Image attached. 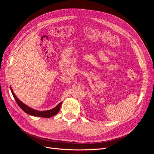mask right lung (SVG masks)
Listing matches in <instances>:
<instances>
[{
	"label": "right lung",
	"instance_id": "1",
	"mask_svg": "<svg viewBox=\"0 0 154 154\" xmlns=\"http://www.w3.org/2000/svg\"><path fill=\"white\" fill-rule=\"evenodd\" d=\"M10 89L14 98H15L18 106H19L26 113L33 116H37V117H41V118H49L52 117V116L56 115L58 112L62 103V101L60 102L57 106H55L53 109H51L49 110H45V111H38V110L32 109L31 107L25 105L24 103H22V102L15 96V93L13 92V91L11 87H10Z\"/></svg>",
	"mask_w": 154,
	"mask_h": 154
}]
</instances>
